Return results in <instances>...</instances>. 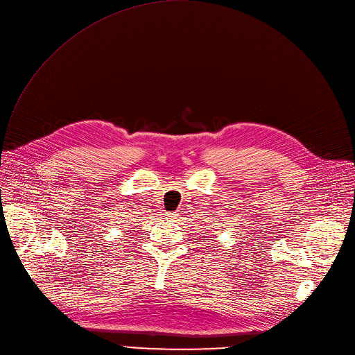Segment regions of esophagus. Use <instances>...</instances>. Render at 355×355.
<instances>
[{
    "mask_svg": "<svg viewBox=\"0 0 355 355\" xmlns=\"http://www.w3.org/2000/svg\"><path fill=\"white\" fill-rule=\"evenodd\" d=\"M167 218H170V220H177V218H178V214H177V212H167Z\"/></svg>",
    "mask_w": 355,
    "mask_h": 355,
    "instance_id": "1",
    "label": "esophagus"
}]
</instances>
